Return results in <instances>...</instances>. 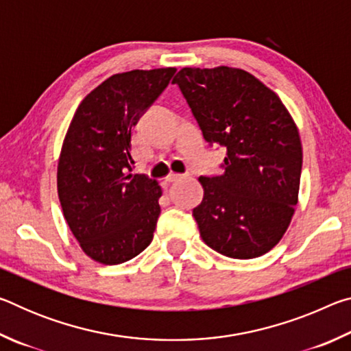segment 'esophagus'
<instances>
[{"mask_svg": "<svg viewBox=\"0 0 351 351\" xmlns=\"http://www.w3.org/2000/svg\"><path fill=\"white\" fill-rule=\"evenodd\" d=\"M184 175H176V173H170L167 178H165V181L167 182H175V181H180L182 180Z\"/></svg>", "mask_w": 351, "mask_h": 351, "instance_id": "1", "label": "esophagus"}]
</instances>
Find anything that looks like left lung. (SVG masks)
<instances>
[{
  "instance_id": "obj_1",
  "label": "left lung",
  "mask_w": 351,
  "mask_h": 351,
  "mask_svg": "<svg viewBox=\"0 0 351 351\" xmlns=\"http://www.w3.org/2000/svg\"><path fill=\"white\" fill-rule=\"evenodd\" d=\"M180 86L209 145L226 148L218 176H199V235L230 258H255L287 232L297 204L302 144L274 91L243 69L182 68Z\"/></svg>"
}]
</instances>
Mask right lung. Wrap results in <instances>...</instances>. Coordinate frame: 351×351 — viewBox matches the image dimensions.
Segmentation results:
<instances>
[{
  "label": "right lung",
  "mask_w": 351,
  "mask_h": 351,
  "mask_svg": "<svg viewBox=\"0 0 351 351\" xmlns=\"http://www.w3.org/2000/svg\"><path fill=\"white\" fill-rule=\"evenodd\" d=\"M175 68L114 74L82 100L57 169L63 215L88 257L132 260L150 245L162 190L133 173L132 130L167 88Z\"/></svg>",
  "instance_id": "obj_1"
}]
</instances>
